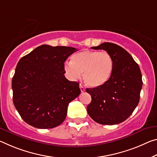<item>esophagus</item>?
<instances>
[{
    "mask_svg": "<svg viewBox=\"0 0 157 157\" xmlns=\"http://www.w3.org/2000/svg\"><path fill=\"white\" fill-rule=\"evenodd\" d=\"M79 88H80L82 92L85 91V88H84V86L83 85H82V84H79Z\"/></svg>",
    "mask_w": 157,
    "mask_h": 157,
    "instance_id": "esophagus-1",
    "label": "esophagus"
}]
</instances>
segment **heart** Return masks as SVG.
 Returning a JSON list of instances; mask_svg holds the SVG:
<instances>
[{
	"mask_svg": "<svg viewBox=\"0 0 157 157\" xmlns=\"http://www.w3.org/2000/svg\"><path fill=\"white\" fill-rule=\"evenodd\" d=\"M113 60L107 52L84 50L72 56V61L64 66L70 78L77 79L84 73V82L91 88L100 87L110 79Z\"/></svg>",
	"mask_w": 157,
	"mask_h": 157,
	"instance_id": "obj_1",
	"label": "heart"
}]
</instances>
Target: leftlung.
Wrapping results in <instances>:
<instances>
[{
  "instance_id": "1",
  "label": "left lung",
  "mask_w": 157,
  "mask_h": 157,
  "mask_svg": "<svg viewBox=\"0 0 157 157\" xmlns=\"http://www.w3.org/2000/svg\"><path fill=\"white\" fill-rule=\"evenodd\" d=\"M93 49H103L113 60L109 80L100 87L87 88L91 96L86 110L90 117L103 125H114L127 119L138 105L143 86L138 63L127 51L117 44L104 43Z\"/></svg>"
}]
</instances>
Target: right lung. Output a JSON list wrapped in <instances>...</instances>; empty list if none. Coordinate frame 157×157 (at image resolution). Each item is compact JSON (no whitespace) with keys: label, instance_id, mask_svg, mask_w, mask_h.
<instances>
[{"label":"right lung","instance_id":"obj_1","mask_svg":"<svg viewBox=\"0 0 157 157\" xmlns=\"http://www.w3.org/2000/svg\"><path fill=\"white\" fill-rule=\"evenodd\" d=\"M78 49L43 44L17 63L12 78L14 107L25 122L38 128L56 127L65 120L79 84L64 76V62Z\"/></svg>","mask_w":157,"mask_h":157}]
</instances>
